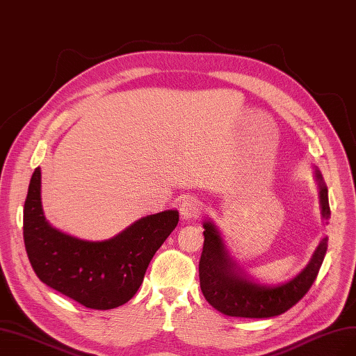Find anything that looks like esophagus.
Wrapping results in <instances>:
<instances>
[{
    "instance_id": "1",
    "label": "esophagus",
    "mask_w": 356,
    "mask_h": 356,
    "mask_svg": "<svg viewBox=\"0 0 356 356\" xmlns=\"http://www.w3.org/2000/svg\"><path fill=\"white\" fill-rule=\"evenodd\" d=\"M179 211H181V218L184 220H191L194 218H197L200 215L202 211V204L200 202L197 200L194 197H187L184 198L181 206H179Z\"/></svg>"
}]
</instances>
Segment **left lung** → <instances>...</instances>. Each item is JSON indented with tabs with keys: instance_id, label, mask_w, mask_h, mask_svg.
<instances>
[{
	"instance_id": "8db88e82",
	"label": "left lung",
	"mask_w": 356,
	"mask_h": 356,
	"mask_svg": "<svg viewBox=\"0 0 356 356\" xmlns=\"http://www.w3.org/2000/svg\"><path fill=\"white\" fill-rule=\"evenodd\" d=\"M320 188L321 215L325 223L330 219L327 187L320 170L316 169ZM204 244L198 263L200 288L207 302L229 317L268 318L283 314L309 291L323 264L327 251V236L320 241L309 263L293 279L282 285L268 286L247 277L229 257L218 227L210 220L203 223Z\"/></svg>"
}]
</instances>
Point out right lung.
I'll use <instances>...</instances> for the list:
<instances>
[{"instance_id":"obj_1","label":"right lung","mask_w":356,"mask_h":356,"mask_svg":"<svg viewBox=\"0 0 356 356\" xmlns=\"http://www.w3.org/2000/svg\"><path fill=\"white\" fill-rule=\"evenodd\" d=\"M177 210L141 218L117 236L84 241L52 227L42 210L40 168L32 175L23 210L27 257L49 288L92 309H112L138 291L154 252L178 225Z\"/></svg>"}]
</instances>
